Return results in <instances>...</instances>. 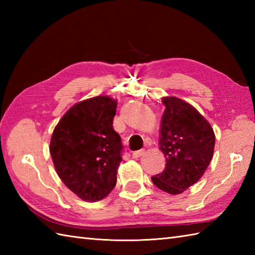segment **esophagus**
Instances as JSON below:
<instances>
[{
  "mask_svg": "<svg viewBox=\"0 0 255 255\" xmlns=\"http://www.w3.org/2000/svg\"><path fill=\"white\" fill-rule=\"evenodd\" d=\"M143 154H144V150L143 149L139 150V151H134V152L132 153V158L133 159H138V158H140V156H142Z\"/></svg>",
  "mask_w": 255,
  "mask_h": 255,
  "instance_id": "obj_1",
  "label": "esophagus"
}]
</instances>
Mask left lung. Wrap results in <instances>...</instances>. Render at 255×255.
I'll list each match as a JSON object with an SVG mask.
<instances>
[{"instance_id":"obj_1","label":"left lung","mask_w":255,"mask_h":255,"mask_svg":"<svg viewBox=\"0 0 255 255\" xmlns=\"http://www.w3.org/2000/svg\"><path fill=\"white\" fill-rule=\"evenodd\" d=\"M165 107L160 126V150L166 163L151 177L154 185L171 195L181 194L197 183L213 159L215 132L202 114L185 101L162 97Z\"/></svg>"}]
</instances>
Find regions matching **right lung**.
<instances>
[{"label": "right lung", "mask_w": 255, "mask_h": 255, "mask_svg": "<svg viewBox=\"0 0 255 255\" xmlns=\"http://www.w3.org/2000/svg\"><path fill=\"white\" fill-rule=\"evenodd\" d=\"M116 107L106 95L81 101L53 129L49 151L57 174L85 202H99L116 185L123 149L113 128Z\"/></svg>", "instance_id": "obj_1"}]
</instances>
